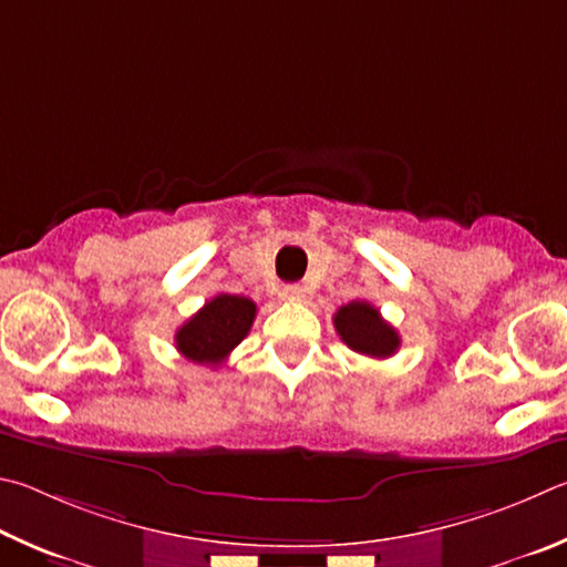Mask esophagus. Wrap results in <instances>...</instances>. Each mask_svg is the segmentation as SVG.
I'll return each mask as SVG.
<instances>
[{"mask_svg": "<svg viewBox=\"0 0 567 567\" xmlns=\"http://www.w3.org/2000/svg\"><path fill=\"white\" fill-rule=\"evenodd\" d=\"M303 296H306V289H303V286H299V284L284 286V299H289V301H301Z\"/></svg>", "mask_w": 567, "mask_h": 567, "instance_id": "1", "label": "esophagus"}]
</instances>
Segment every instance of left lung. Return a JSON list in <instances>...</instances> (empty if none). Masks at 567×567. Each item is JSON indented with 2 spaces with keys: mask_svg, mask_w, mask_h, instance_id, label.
Wrapping results in <instances>:
<instances>
[{
  "mask_svg": "<svg viewBox=\"0 0 567 567\" xmlns=\"http://www.w3.org/2000/svg\"><path fill=\"white\" fill-rule=\"evenodd\" d=\"M336 333L355 353L369 359H389L401 346V336L389 321H383L375 306L369 301H351L333 316Z\"/></svg>",
  "mask_w": 567,
  "mask_h": 567,
  "instance_id": "obj_1",
  "label": "left lung"
}]
</instances>
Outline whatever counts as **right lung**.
Instances as JSON below:
<instances>
[{"mask_svg": "<svg viewBox=\"0 0 567 567\" xmlns=\"http://www.w3.org/2000/svg\"><path fill=\"white\" fill-rule=\"evenodd\" d=\"M254 319L256 303L251 299L218 293L176 331V349L194 363L218 365L246 339Z\"/></svg>", "mask_w": 567, "mask_h": 567, "instance_id": "obj_1", "label": "right lung"}]
</instances>
